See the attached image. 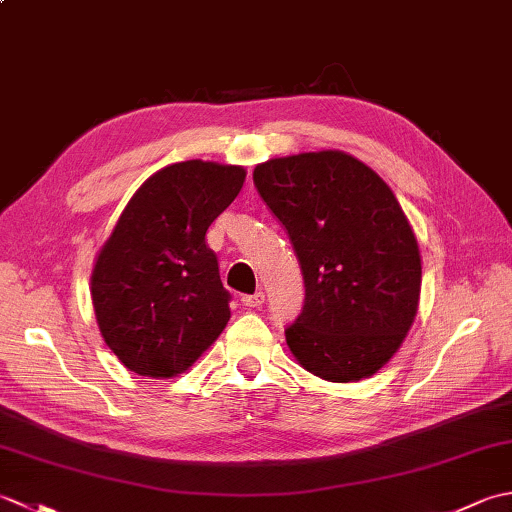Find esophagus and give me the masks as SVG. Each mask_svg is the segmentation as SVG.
I'll return each mask as SVG.
<instances>
[{
	"instance_id": "obj_1",
	"label": "esophagus",
	"mask_w": 512,
	"mask_h": 512,
	"mask_svg": "<svg viewBox=\"0 0 512 512\" xmlns=\"http://www.w3.org/2000/svg\"><path fill=\"white\" fill-rule=\"evenodd\" d=\"M264 299H266V295L262 290H259V292H255V295H244L242 303L246 308H259L264 303Z\"/></svg>"
}]
</instances>
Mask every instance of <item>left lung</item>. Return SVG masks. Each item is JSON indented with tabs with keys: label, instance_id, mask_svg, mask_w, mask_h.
<instances>
[{
	"label": "left lung",
	"instance_id": "8db88e82",
	"mask_svg": "<svg viewBox=\"0 0 512 512\" xmlns=\"http://www.w3.org/2000/svg\"><path fill=\"white\" fill-rule=\"evenodd\" d=\"M257 193L286 228L306 299L286 328L299 365L330 383L376 374L416 319L422 266L396 195L343 151L273 158Z\"/></svg>",
	"mask_w": 512,
	"mask_h": 512
}]
</instances>
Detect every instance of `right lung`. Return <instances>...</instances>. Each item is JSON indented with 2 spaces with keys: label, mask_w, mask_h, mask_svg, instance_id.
<instances>
[{
  "label": "right lung",
  "mask_w": 512,
  "mask_h": 512,
  "mask_svg": "<svg viewBox=\"0 0 512 512\" xmlns=\"http://www.w3.org/2000/svg\"><path fill=\"white\" fill-rule=\"evenodd\" d=\"M246 171L187 160L154 173L118 217L92 273L107 347L127 369L169 378L195 363L231 319V292L206 246Z\"/></svg>",
  "instance_id": "1"
}]
</instances>
